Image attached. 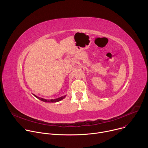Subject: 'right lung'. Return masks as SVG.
I'll list each match as a JSON object with an SVG mask.
<instances>
[{
    "label": "right lung",
    "instance_id": "obj_1",
    "mask_svg": "<svg viewBox=\"0 0 148 148\" xmlns=\"http://www.w3.org/2000/svg\"><path fill=\"white\" fill-rule=\"evenodd\" d=\"M34 97H36L37 98H38V99L43 101V102H57L58 101H61L62 99H64L66 95H64V96H62L61 97H59V98H56V99H45V98H40V97H38L37 96H36V95H34Z\"/></svg>",
    "mask_w": 148,
    "mask_h": 148
}]
</instances>
